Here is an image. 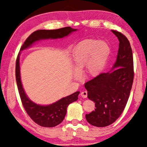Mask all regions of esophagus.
Listing matches in <instances>:
<instances>
[{
  "label": "esophagus",
  "mask_w": 147,
  "mask_h": 147,
  "mask_svg": "<svg viewBox=\"0 0 147 147\" xmlns=\"http://www.w3.org/2000/svg\"><path fill=\"white\" fill-rule=\"evenodd\" d=\"M80 95L82 96L83 98H86L88 96V92L86 91H83L82 92H81Z\"/></svg>",
  "instance_id": "1"
}]
</instances>
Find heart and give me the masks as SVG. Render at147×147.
Masks as SVG:
<instances>
[{
  "label": "heart",
  "mask_w": 147,
  "mask_h": 147,
  "mask_svg": "<svg viewBox=\"0 0 147 147\" xmlns=\"http://www.w3.org/2000/svg\"><path fill=\"white\" fill-rule=\"evenodd\" d=\"M109 47L105 41L85 39L76 45L73 51V68L80 75L85 67L87 75L98 76L105 66L109 54Z\"/></svg>",
  "instance_id": "heart-1"
}]
</instances>
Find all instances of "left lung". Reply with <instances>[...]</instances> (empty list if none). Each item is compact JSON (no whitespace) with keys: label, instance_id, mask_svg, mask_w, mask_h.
<instances>
[{"label":"left lung","instance_id":"obj_1","mask_svg":"<svg viewBox=\"0 0 147 147\" xmlns=\"http://www.w3.org/2000/svg\"><path fill=\"white\" fill-rule=\"evenodd\" d=\"M111 32L119 41L116 61L111 71L101 73L85 84L88 97L95 103L94 111L86 114L89 124L105 127L113 123L124 111L134 80L132 51L128 39L121 32Z\"/></svg>","mask_w":147,"mask_h":147}]
</instances>
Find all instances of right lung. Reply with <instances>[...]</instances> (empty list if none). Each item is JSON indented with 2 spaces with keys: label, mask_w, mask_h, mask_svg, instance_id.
<instances>
[{
  "label": "right lung",
  "mask_w": 147,
  "mask_h": 147,
  "mask_svg": "<svg viewBox=\"0 0 147 147\" xmlns=\"http://www.w3.org/2000/svg\"><path fill=\"white\" fill-rule=\"evenodd\" d=\"M76 30L77 29H73L69 26L56 30H38L30 35L21 47L20 52L29 48L36 41L42 39L63 38ZM19 56L20 53L17 56L16 65V82L22 104L27 114L35 123L43 127L51 128L58 125L65 118L67 106L71 103L78 100L80 92L76 91L50 105L42 106L33 102L27 96L22 85Z\"/></svg>",
  "instance_id": "1"
}]
</instances>
